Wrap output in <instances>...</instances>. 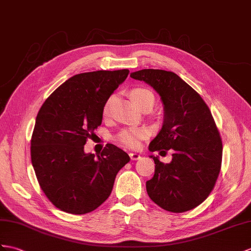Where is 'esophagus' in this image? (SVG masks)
I'll return each mask as SVG.
<instances>
[{
    "mask_svg": "<svg viewBox=\"0 0 251 251\" xmlns=\"http://www.w3.org/2000/svg\"><path fill=\"white\" fill-rule=\"evenodd\" d=\"M129 155H130L132 161H138V160H140V158H142V156H140V155L137 154V153H130Z\"/></svg>",
    "mask_w": 251,
    "mask_h": 251,
    "instance_id": "esophagus-1",
    "label": "esophagus"
}]
</instances>
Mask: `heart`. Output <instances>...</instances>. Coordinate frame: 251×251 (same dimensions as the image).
<instances>
[{"instance_id":"1","label":"heart","mask_w":251,"mask_h":251,"mask_svg":"<svg viewBox=\"0 0 251 251\" xmlns=\"http://www.w3.org/2000/svg\"><path fill=\"white\" fill-rule=\"evenodd\" d=\"M130 97L132 101L135 103V105L139 108L143 109L144 107L149 106L152 108L154 104V95L152 91L146 88H134L131 90ZM114 101V96L109 97L106 100L104 106H103V114L107 115L109 112V108L112 106V103ZM148 131L144 127H129V129L121 130L117 135L115 136L116 142H118L120 145L127 147L131 149H136L139 147L140 142L143 139L148 137Z\"/></svg>"}]
</instances>
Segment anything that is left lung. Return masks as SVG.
<instances>
[{"label":"left lung","mask_w":251,"mask_h":251,"mask_svg":"<svg viewBox=\"0 0 251 251\" xmlns=\"http://www.w3.org/2000/svg\"><path fill=\"white\" fill-rule=\"evenodd\" d=\"M131 77L151 85L164 104V124L149 150H174L169 164L151 155L155 170L146 183L147 193L166 211L195 209L209 197L222 167L223 143L210 108L172 71L144 69L131 73Z\"/></svg>","instance_id":"8db88e82"}]
</instances>
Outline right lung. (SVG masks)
Segmentation results:
<instances>
[{
  "label": "right lung",
  "mask_w": 251,
  "mask_h": 251,
  "mask_svg": "<svg viewBox=\"0 0 251 251\" xmlns=\"http://www.w3.org/2000/svg\"><path fill=\"white\" fill-rule=\"evenodd\" d=\"M130 71L79 73L55 89L40 107L30 139V158L47 198L66 213L93 212L109 197L119 170L130 162L107 144L99 155L84 152L101 125L103 106Z\"/></svg>",
  "instance_id": "1"
}]
</instances>
